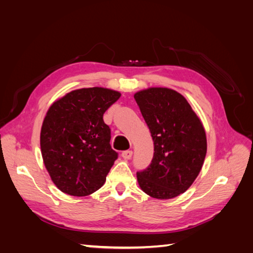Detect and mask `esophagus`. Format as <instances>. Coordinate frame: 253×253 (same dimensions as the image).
I'll use <instances>...</instances> for the list:
<instances>
[{
    "mask_svg": "<svg viewBox=\"0 0 253 253\" xmlns=\"http://www.w3.org/2000/svg\"><path fill=\"white\" fill-rule=\"evenodd\" d=\"M132 151L131 150H127V151H124L123 153H122V157L125 159V160H130L131 159V157H132Z\"/></svg>",
    "mask_w": 253,
    "mask_h": 253,
    "instance_id": "esophagus-1",
    "label": "esophagus"
}]
</instances>
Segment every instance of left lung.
I'll return each mask as SVG.
<instances>
[{"label": "left lung", "instance_id": "1", "mask_svg": "<svg viewBox=\"0 0 253 253\" xmlns=\"http://www.w3.org/2000/svg\"><path fill=\"white\" fill-rule=\"evenodd\" d=\"M133 98L154 144L151 164L137 171L138 184L152 198H175L200 173L207 154L206 130L184 95L173 89L148 88Z\"/></svg>", "mask_w": 253, "mask_h": 253}]
</instances>
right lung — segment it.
<instances>
[{"label":"right lung","mask_w":253,"mask_h":253,"mask_svg":"<svg viewBox=\"0 0 253 253\" xmlns=\"http://www.w3.org/2000/svg\"><path fill=\"white\" fill-rule=\"evenodd\" d=\"M118 91L93 87L73 90L56 100L42 123V159L61 191L84 197L104 185L117 159L103 114L120 99Z\"/></svg>","instance_id":"1"}]
</instances>
